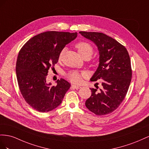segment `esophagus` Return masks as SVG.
Masks as SVG:
<instances>
[{
	"label": "esophagus",
	"mask_w": 149,
	"mask_h": 149,
	"mask_svg": "<svg viewBox=\"0 0 149 149\" xmlns=\"http://www.w3.org/2000/svg\"><path fill=\"white\" fill-rule=\"evenodd\" d=\"M72 87H74L75 89H79V88H81V87H80V86H76V85H72Z\"/></svg>",
	"instance_id": "1"
}]
</instances>
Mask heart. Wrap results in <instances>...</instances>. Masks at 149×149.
Returning a JSON list of instances; mask_svg holds the SVG:
<instances>
[{"mask_svg": "<svg viewBox=\"0 0 149 149\" xmlns=\"http://www.w3.org/2000/svg\"><path fill=\"white\" fill-rule=\"evenodd\" d=\"M75 47L77 49L78 52L84 58L86 57L90 58L93 54V47L92 46L87 42H79L78 43L75 44ZM64 54V49H62L58 54V60L61 61L63 55ZM84 73L80 72L78 71H72L69 72L67 74V77L72 82L79 84L82 81V77L84 76Z\"/></svg>", "mask_w": 149, "mask_h": 149, "instance_id": "1", "label": "heart"}]
</instances>
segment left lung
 Instances as JSON below:
<instances>
[{"mask_svg":"<svg viewBox=\"0 0 149 149\" xmlns=\"http://www.w3.org/2000/svg\"><path fill=\"white\" fill-rule=\"evenodd\" d=\"M79 33L98 48L99 64L91 80L101 79L102 86L99 91L91 88L92 95L86 100V106L95 115L105 116L118 107L128 91L132 78L129 55L124 45L103 33Z\"/></svg>","mask_w":149,"mask_h":149,"instance_id":"1","label":"left lung"}]
</instances>
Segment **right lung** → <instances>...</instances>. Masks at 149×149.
Returning a JSON list of instances; mask_svg holds the SVG:
<instances>
[{
	"label": "right lung",
	"instance_id": "add662e5",
	"mask_svg": "<svg viewBox=\"0 0 149 149\" xmlns=\"http://www.w3.org/2000/svg\"><path fill=\"white\" fill-rule=\"evenodd\" d=\"M77 36V33L48 31L31 38L21 48L16 62L20 91L25 102L40 112L60 105L70 84L61 79L57 86L47 83L49 69L58 61V54Z\"/></svg>",
	"mask_w": 149,
	"mask_h": 149
}]
</instances>
